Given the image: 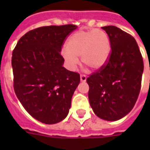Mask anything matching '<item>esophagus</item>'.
I'll use <instances>...</instances> for the list:
<instances>
[{
	"mask_svg": "<svg viewBox=\"0 0 150 150\" xmlns=\"http://www.w3.org/2000/svg\"><path fill=\"white\" fill-rule=\"evenodd\" d=\"M80 79H81V82H86V76L85 75H80Z\"/></svg>",
	"mask_w": 150,
	"mask_h": 150,
	"instance_id": "obj_1",
	"label": "esophagus"
}]
</instances>
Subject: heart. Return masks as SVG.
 <instances>
[{"label":"heart","instance_id":"obj_1","mask_svg":"<svg viewBox=\"0 0 150 150\" xmlns=\"http://www.w3.org/2000/svg\"><path fill=\"white\" fill-rule=\"evenodd\" d=\"M110 41L107 33L100 29L78 31L68 38L67 48L61 54L71 69H75L81 61L93 69L102 68L109 59Z\"/></svg>","mask_w":150,"mask_h":150}]
</instances>
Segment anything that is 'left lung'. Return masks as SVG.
Segmentation results:
<instances>
[{
    "mask_svg": "<svg viewBox=\"0 0 150 150\" xmlns=\"http://www.w3.org/2000/svg\"><path fill=\"white\" fill-rule=\"evenodd\" d=\"M110 41L107 63L87 78L89 100L96 116L117 121L132 110L141 89L143 60L133 36L114 25L102 27Z\"/></svg>",
    "mask_w": 150,
    "mask_h": 150,
    "instance_id": "left-lung-1",
    "label": "left lung"
}]
</instances>
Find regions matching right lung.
<instances>
[{"label": "right lung", "mask_w": 150, "mask_h": 150, "mask_svg": "<svg viewBox=\"0 0 150 150\" xmlns=\"http://www.w3.org/2000/svg\"><path fill=\"white\" fill-rule=\"evenodd\" d=\"M76 28L71 24L36 28L22 36L12 52L15 94L26 111L42 123L65 118L79 84V74L64 68L60 53Z\"/></svg>", "instance_id": "1"}]
</instances>
